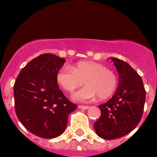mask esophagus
Here are the masks:
<instances>
[{
    "label": "esophagus",
    "mask_w": 157,
    "mask_h": 157,
    "mask_svg": "<svg viewBox=\"0 0 157 157\" xmlns=\"http://www.w3.org/2000/svg\"><path fill=\"white\" fill-rule=\"evenodd\" d=\"M78 108L80 109H84V110H86V109H89V106H86V105H78Z\"/></svg>",
    "instance_id": "1"
}]
</instances>
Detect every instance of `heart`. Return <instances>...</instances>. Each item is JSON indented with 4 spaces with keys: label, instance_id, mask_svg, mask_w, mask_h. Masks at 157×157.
<instances>
[{
    "label": "heart",
    "instance_id": "obj_1",
    "mask_svg": "<svg viewBox=\"0 0 157 157\" xmlns=\"http://www.w3.org/2000/svg\"><path fill=\"white\" fill-rule=\"evenodd\" d=\"M56 81L67 92L73 93L85 81L86 84L74 96L75 101L109 98L117 88L118 78L113 71L95 62H80L74 67L64 65L58 71Z\"/></svg>",
    "mask_w": 157,
    "mask_h": 157
}]
</instances>
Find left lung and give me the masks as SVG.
I'll use <instances>...</instances> for the list:
<instances>
[{
  "instance_id": "left-lung-1",
  "label": "left lung",
  "mask_w": 157,
  "mask_h": 157,
  "mask_svg": "<svg viewBox=\"0 0 157 157\" xmlns=\"http://www.w3.org/2000/svg\"><path fill=\"white\" fill-rule=\"evenodd\" d=\"M120 82L116 94L99 105L101 115L94 123V130L101 138L116 139L135 128L143 115L145 90L141 76L127 62L112 58Z\"/></svg>"
}]
</instances>
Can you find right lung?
Here are the masks:
<instances>
[{"mask_svg":"<svg viewBox=\"0 0 157 157\" xmlns=\"http://www.w3.org/2000/svg\"><path fill=\"white\" fill-rule=\"evenodd\" d=\"M65 59L50 53L41 54L19 72L14 84L16 116L30 133L54 138L64 131L71 112L77 109L64 96L56 74Z\"/></svg>","mask_w":157,"mask_h":157,"instance_id":"add662e5","label":"right lung"}]
</instances>
